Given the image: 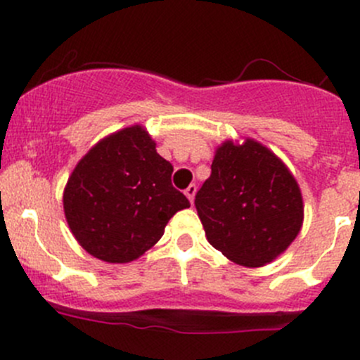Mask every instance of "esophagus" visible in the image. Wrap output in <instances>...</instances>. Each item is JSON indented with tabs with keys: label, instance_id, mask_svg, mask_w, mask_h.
<instances>
[{
	"label": "esophagus",
	"instance_id": "34e87169",
	"mask_svg": "<svg viewBox=\"0 0 360 360\" xmlns=\"http://www.w3.org/2000/svg\"><path fill=\"white\" fill-rule=\"evenodd\" d=\"M195 193H197V186H195V184H190V186L184 190V195H186L188 200H190L191 203H193V200H195Z\"/></svg>",
	"mask_w": 360,
	"mask_h": 360
}]
</instances>
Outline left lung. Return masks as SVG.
I'll return each mask as SVG.
<instances>
[{"mask_svg": "<svg viewBox=\"0 0 360 360\" xmlns=\"http://www.w3.org/2000/svg\"><path fill=\"white\" fill-rule=\"evenodd\" d=\"M207 240L228 259L263 266L300 233L303 198L288 167L248 139L217 148L210 177L195 195Z\"/></svg>", "mask_w": 360, "mask_h": 360, "instance_id": "8db88e82", "label": "left lung"}]
</instances>
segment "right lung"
Returning <instances> with one entry per match:
<instances>
[{
    "label": "right lung",
    "instance_id": "1",
    "mask_svg": "<svg viewBox=\"0 0 360 360\" xmlns=\"http://www.w3.org/2000/svg\"><path fill=\"white\" fill-rule=\"evenodd\" d=\"M174 167L139 125L97 143L64 190L69 228L83 249L108 263H129L162 238L188 198L172 186Z\"/></svg>",
    "mask_w": 360,
    "mask_h": 360
}]
</instances>
